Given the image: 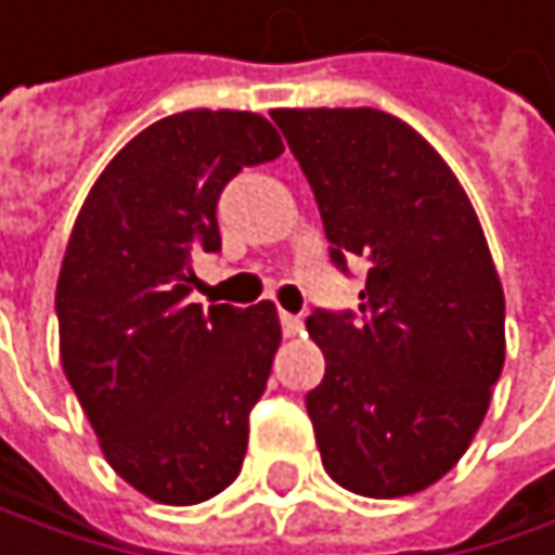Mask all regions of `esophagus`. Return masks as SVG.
<instances>
[{
	"instance_id": "obj_1",
	"label": "esophagus",
	"mask_w": 555,
	"mask_h": 555,
	"mask_svg": "<svg viewBox=\"0 0 555 555\" xmlns=\"http://www.w3.org/2000/svg\"><path fill=\"white\" fill-rule=\"evenodd\" d=\"M280 322H283V332H286L289 338L302 332V319H299V315H293V312H280Z\"/></svg>"
}]
</instances>
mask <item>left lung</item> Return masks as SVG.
Instances as JSON below:
<instances>
[{
    "mask_svg": "<svg viewBox=\"0 0 555 555\" xmlns=\"http://www.w3.org/2000/svg\"><path fill=\"white\" fill-rule=\"evenodd\" d=\"M332 243L369 262L359 319L315 309L325 378L306 395L322 467L395 500L438 483L470 448L503 372V286L454 170L378 107H275Z\"/></svg>",
    "mask_w": 555,
    "mask_h": 555,
    "instance_id": "left-lung-1",
    "label": "left lung"
}]
</instances>
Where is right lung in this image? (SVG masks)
<instances>
[{"label":"right lung","instance_id":"obj_1","mask_svg":"<svg viewBox=\"0 0 555 555\" xmlns=\"http://www.w3.org/2000/svg\"><path fill=\"white\" fill-rule=\"evenodd\" d=\"M286 147L253 111H180L111 157L72 227L59 351L104 461L147 500L204 503L246 457L249 411L283 341L272 302H190L193 256L220 249L217 201Z\"/></svg>","mask_w":555,"mask_h":555}]
</instances>
